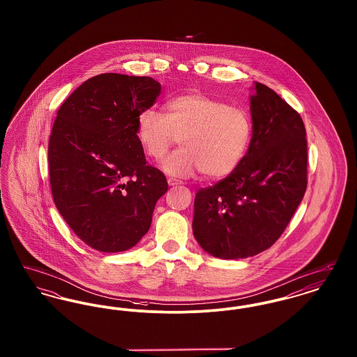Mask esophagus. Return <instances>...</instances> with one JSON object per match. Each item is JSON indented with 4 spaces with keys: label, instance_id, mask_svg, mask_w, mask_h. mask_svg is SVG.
<instances>
[{
    "label": "esophagus",
    "instance_id": "34e87169",
    "mask_svg": "<svg viewBox=\"0 0 357 357\" xmlns=\"http://www.w3.org/2000/svg\"><path fill=\"white\" fill-rule=\"evenodd\" d=\"M167 183H169V186H176V185H181V182H179V181L172 179V178H169V179H167Z\"/></svg>",
    "mask_w": 357,
    "mask_h": 357
}]
</instances>
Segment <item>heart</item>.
<instances>
[{
  "label": "heart",
  "instance_id": "obj_1",
  "mask_svg": "<svg viewBox=\"0 0 357 357\" xmlns=\"http://www.w3.org/2000/svg\"><path fill=\"white\" fill-rule=\"evenodd\" d=\"M136 135L153 160L162 159L181 136L182 147L162 162V170L176 178L202 171L206 178L218 179L231 174L243 159L252 121L239 107L190 92L167 102L166 116L153 109L140 112Z\"/></svg>",
  "mask_w": 357,
  "mask_h": 357
}]
</instances>
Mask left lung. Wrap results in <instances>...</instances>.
Listing matches in <instances>:
<instances>
[{
    "label": "left lung",
    "mask_w": 357,
    "mask_h": 357,
    "mask_svg": "<svg viewBox=\"0 0 357 357\" xmlns=\"http://www.w3.org/2000/svg\"><path fill=\"white\" fill-rule=\"evenodd\" d=\"M252 140L237 169L194 201L192 233L206 253L238 259L269 249L306 190L305 127L273 89L255 82Z\"/></svg>",
    "instance_id": "1"
}]
</instances>
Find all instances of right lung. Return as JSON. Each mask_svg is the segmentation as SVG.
Instances as JSON below:
<instances>
[{"label": "right lung", "instance_id": "add662e5", "mask_svg": "<svg viewBox=\"0 0 357 357\" xmlns=\"http://www.w3.org/2000/svg\"><path fill=\"white\" fill-rule=\"evenodd\" d=\"M147 76L102 73L76 88L50 137L53 201L73 233L92 249L119 253L149 231L169 185L147 166L136 119L160 93Z\"/></svg>", "mask_w": 357, "mask_h": 357}]
</instances>
